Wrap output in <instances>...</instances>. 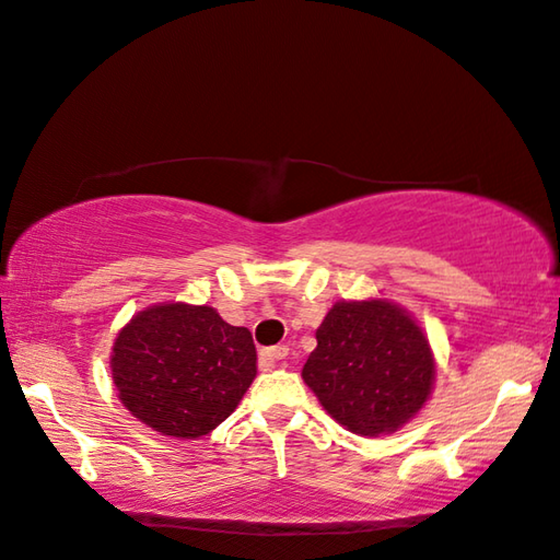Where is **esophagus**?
Listing matches in <instances>:
<instances>
[{
  "label": "esophagus",
  "mask_w": 560,
  "mask_h": 560,
  "mask_svg": "<svg viewBox=\"0 0 560 560\" xmlns=\"http://www.w3.org/2000/svg\"><path fill=\"white\" fill-rule=\"evenodd\" d=\"M288 354H290V347H288V345L268 347V350L260 352V357H264V362H266V364H270V366H276L278 362H282V359L288 357Z\"/></svg>",
  "instance_id": "obj_1"
}]
</instances>
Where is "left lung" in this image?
<instances>
[{
    "instance_id": "8db88e82",
    "label": "left lung",
    "mask_w": 560,
    "mask_h": 560,
    "mask_svg": "<svg viewBox=\"0 0 560 560\" xmlns=\"http://www.w3.org/2000/svg\"><path fill=\"white\" fill-rule=\"evenodd\" d=\"M316 342L302 378L323 409L352 433H393L429 400L436 362L424 330L397 304H332Z\"/></svg>"
}]
</instances>
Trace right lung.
<instances>
[{
  "label": "right lung",
  "mask_w": 560,
  "mask_h": 560,
  "mask_svg": "<svg viewBox=\"0 0 560 560\" xmlns=\"http://www.w3.org/2000/svg\"><path fill=\"white\" fill-rule=\"evenodd\" d=\"M112 381L129 412L172 439H198L237 409L256 378V347L213 306L155 304L112 345Z\"/></svg>",
  "instance_id": "1"
}]
</instances>
